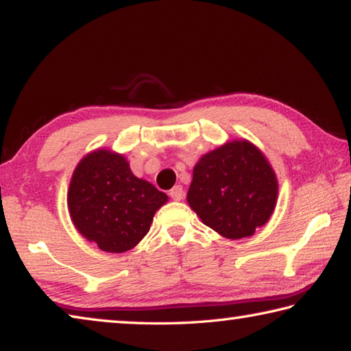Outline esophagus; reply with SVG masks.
<instances>
[{
  "mask_svg": "<svg viewBox=\"0 0 351 351\" xmlns=\"http://www.w3.org/2000/svg\"><path fill=\"white\" fill-rule=\"evenodd\" d=\"M170 197L173 198L175 201H181L184 198V189L182 186H175L173 189L170 190Z\"/></svg>",
  "mask_w": 351,
  "mask_h": 351,
  "instance_id": "obj_1",
  "label": "esophagus"
}]
</instances>
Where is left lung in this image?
<instances>
[{"mask_svg": "<svg viewBox=\"0 0 351 351\" xmlns=\"http://www.w3.org/2000/svg\"><path fill=\"white\" fill-rule=\"evenodd\" d=\"M274 170L249 141L228 142L199 159L187 192L189 206L206 226L230 240L255 234L276 209Z\"/></svg>", "mask_w": 351, "mask_h": 351, "instance_id": "8db88e82", "label": "left lung"}]
</instances>
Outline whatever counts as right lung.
I'll return each mask as SVG.
<instances>
[{"mask_svg": "<svg viewBox=\"0 0 351 351\" xmlns=\"http://www.w3.org/2000/svg\"><path fill=\"white\" fill-rule=\"evenodd\" d=\"M167 195L133 175L122 154H86L71 178L68 209L75 229L105 252H125L144 239Z\"/></svg>", "mask_w": 351, "mask_h": 351, "instance_id": "obj_1", "label": "right lung"}]
</instances>
